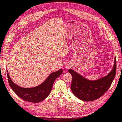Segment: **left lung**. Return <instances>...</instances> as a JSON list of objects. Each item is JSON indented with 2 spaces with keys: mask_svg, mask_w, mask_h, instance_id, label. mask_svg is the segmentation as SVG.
<instances>
[{
  "mask_svg": "<svg viewBox=\"0 0 122 122\" xmlns=\"http://www.w3.org/2000/svg\"><path fill=\"white\" fill-rule=\"evenodd\" d=\"M68 71L72 75L71 89L75 96L85 102H91L100 98L109 89L116 76V60L111 71L97 80L86 79L72 69Z\"/></svg>",
  "mask_w": 122,
  "mask_h": 122,
  "instance_id": "1",
  "label": "left lung"
}]
</instances>
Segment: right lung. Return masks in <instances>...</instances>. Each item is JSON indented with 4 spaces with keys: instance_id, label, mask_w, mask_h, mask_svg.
Here are the masks:
<instances>
[{
    "instance_id": "obj_1",
    "label": "right lung",
    "mask_w": 122,
    "mask_h": 122,
    "mask_svg": "<svg viewBox=\"0 0 122 122\" xmlns=\"http://www.w3.org/2000/svg\"><path fill=\"white\" fill-rule=\"evenodd\" d=\"M62 72L61 69L57 71L52 72L41 85L28 88L20 87L15 84L11 80L7 71V75L9 85L20 98L27 102L36 103L44 100L48 96L53 87L54 81Z\"/></svg>"
}]
</instances>
